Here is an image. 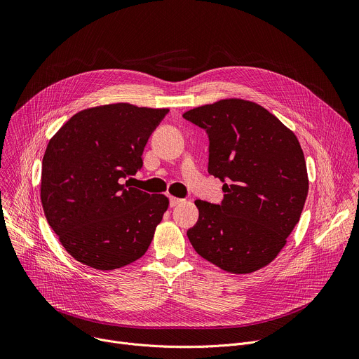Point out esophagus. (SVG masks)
I'll list each match as a JSON object with an SVG mask.
<instances>
[{
  "instance_id": "1",
  "label": "esophagus",
  "mask_w": 359,
  "mask_h": 359,
  "mask_svg": "<svg viewBox=\"0 0 359 359\" xmlns=\"http://www.w3.org/2000/svg\"><path fill=\"white\" fill-rule=\"evenodd\" d=\"M180 203H183V200H182V198H177V197H170V198H169L170 208H176V206H179Z\"/></svg>"
}]
</instances>
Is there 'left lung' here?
<instances>
[{"label":"left lung","instance_id":"obj_1","mask_svg":"<svg viewBox=\"0 0 359 359\" xmlns=\"http://www.w3.org/2000/svg\"><path fill=\"white\" fill-rule=\"evenodd\" d=\"M206 130L220 204L196 200L187 237L198 255L224 271L247 274L271 263L299 220L309 193L295 135L254 102L224 99L183 114Z\"/></svg>","mask_w":359,"mask_h":359}]
</instances>
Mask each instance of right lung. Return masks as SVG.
Instances as JSON below:
<instances>
[{"mask_svg": "<svg viewBox=\"0 0 359 359\" xmlns=\"http://www.w3.org/2000/svg\"><path fill=\"white\" fill-rule=\"evenodd\" d=\"M169 109L114 104L74 115L42 159L45 217L72 257L95 270L128 266L146 252L168 210L163 194L130 187L143 149Z\"/></svg>", "mask_w": 359, "mask_h": 359, "instance_id": "1", "label": "right lung"}]
</instances>
